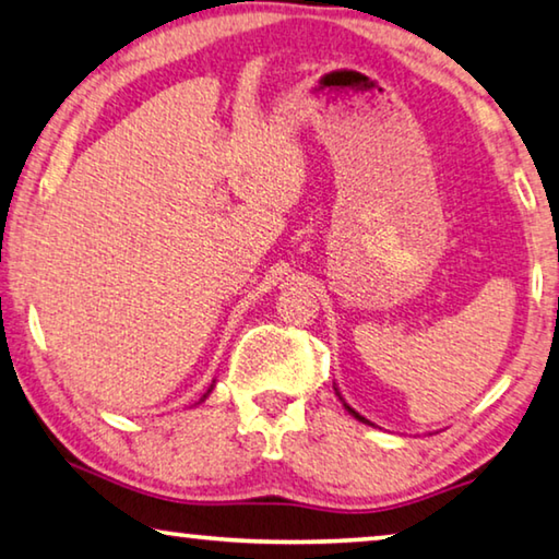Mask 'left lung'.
<instances>
[{
    "label": "left lung",
    "instance_id": "1",
    "mask_svg": "<svg viewBox=\"0 0 559 559\" xmlns=\"http://www.w3.org/2000/svg\"><path fill=\"white\" fill-rule=\"evenodd\" d=\"M346 409H348V412H352V414H354V416H356V419H359V421H366V419H364V416H359V414H356V412L352 409V406H346Z\"/></svg>",
    "mask_w": 559,
    "mask_h": 559
}]
</instances>
